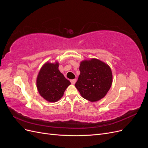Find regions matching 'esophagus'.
<instances>
[{
    "label": "esophagus",
    "instance_id": "34e87169",
    "mask_svg": "<svg viewBox=\"0 0 148 148\" xmlns=\"http://www.w3.org/2000/svg\"><path fill=\"white\" fill-rule=\"evenodd\" d=\"M76 82H77V79H71L70 80V82H71V83L72 84H74L76 83Z\"/></svg>",
    "mask_w": 148,
    "mask_h": 148
}]
</instances>
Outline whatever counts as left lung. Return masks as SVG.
Wrapping results in <instances>:
<instances>
[{
	"mask_svg": "<svg viewBox=\"0 0 148 148\" xmlns=\"http://www.w3.org/2000/svg\"><path fill=\"white\" fill-rule=\"evenodd\" d=\"M79 71L80 75L75 85L82 97L91 102L104 97L112 83V73L109 65L92 59L82 62Z\"/></svg>",
	"mask_w": 148,
	"mask_h": 148,
	"instance_id": "8db88e82",
	"label": "left lung"
}]
</instances>
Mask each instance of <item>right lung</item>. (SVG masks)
I'll list each match as a JSON object with an SVG mask.
<instances>
[{
    "instance_id": "obj_1",
    "label": "right lung",
    "mask_w": 148,
    "mask_h": 148,
    "mask_svg": "<svg viewBox=\"0 0 148 148\" xmlns=\"http://www.w3.org/2000/svg\"><path fill=\"white\" fill-rule=\"evenodd\" d=\"M58 68L57 62L46 63L40 70L37 78V88L40 95L51 102L59 101L71 84Z\"/></svg>"
}]
</instances>
